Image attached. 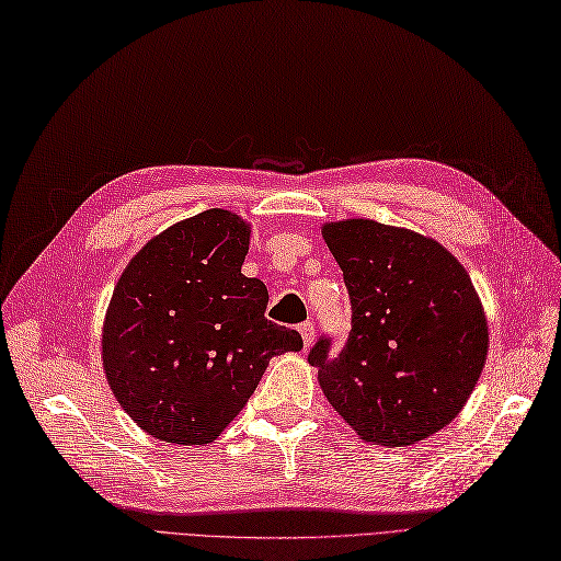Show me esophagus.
<instances>
[{"label":"esophagus","mask_w":561,"mask_h":561,"mask_svg":"<svg viewBox=\"0 0 561 561\" xmlns=\"http://www.w3.org/2000/svg\"><path fill=\"white\" fill-rule=\"evenodd\" d=\"M299 334H301L306 347L311 345L313 339H316V327H313V322H301V324H299Z\"/></svg>","instance_id":"obj_1"}]
</instances>
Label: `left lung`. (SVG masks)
<instances>
[{
    "label": "left lung",
    "mask_w": 561,
    "mask_h": 561,
    "mask_svg": "<svg viewBox=\"0 0 561 561\" xmlns=\"http://www.w3.org/2000/svg\"><path fill=\"white\" fill-rule=\"evenodd\" d=\"M351 295L353 330L308 353L336 413L376 446H413L465 409L488 359V320L450 250L376 220L322 227Z\"/></svg>",
    "instance_id": "obj_1"
}]
</instances>
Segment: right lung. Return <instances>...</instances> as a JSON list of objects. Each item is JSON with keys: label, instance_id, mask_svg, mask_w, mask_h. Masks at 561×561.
Here are the masks:
<instances>
[{"label": "right lung", "instance_id": "add662e5", "mask_svg": "<svg viewBox=\"0 0 561 561\" xmlns=\"http://www.w3.org/2000/svg\"><path fill=\"white\" fill-rule=\"evenodd\" d=\"M250 227L225 208L150 239L113 289L102 330L111 390L139 427L167 443H214L299 332L264 318L268 293L245 278Z\"/></svg>", "mask_w": 561, "mask_h": 561}]
</instances>
